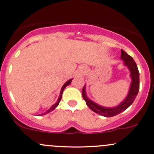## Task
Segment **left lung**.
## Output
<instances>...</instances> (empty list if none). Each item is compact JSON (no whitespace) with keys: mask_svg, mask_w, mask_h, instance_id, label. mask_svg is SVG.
I'll use <instances>...</instances> for the list:
<instances>
[{"mask_svg":"<svg viewBox=\"0 0 154 154\" xmlns=\"http://www.w3.org/2000/svg\"><path fill=\"white\" fill-rule=\"evenodd\" d=\"M121 59L124 60L125 65L128 66L129 70H130L132 83H131L130 89H129V92L127 98L119 106L115 108H105L98 106L86 97L85 86L82 89V97H83L85 101L86 102L87 106L94 112L100 115H103V116L113 117L125 111L133 103L137 94H138V91H139V72H138V66H137L135 60L131 56H129L127 52H125L122 49H121Z\"/></svg>","mask_w":154,"mask_h":154,"instance_id":"1","label":"left lung"}]
</instances>
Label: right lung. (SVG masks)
<instances>
[{
	"label": "right lung",
	"mask_w": 154,
	"mask_h": 154,
	"mask_svg": "<svg viewBox=\"0 0 154 154\" xmlns=\"http://www.w3.org/2000/svg\"><path fill=\"white\" fill-rule=\"evenodd\" d=\"M71 82H72V79H69V81H67V82H66V83L64 84V85H63V87H62V88H61V91H60V97H59V99H58V100H57V103H55V104L54 105H53L52 106H51V108H50L49 109H48V111H47L46 112H45V113H44V114H42V115H45V114H46V113H48V112H51V111L52 110H54V109H55L56 107H57V106H58V104H59V103H60V100H61V97H62V94H63V90H64V88H66V86H67V85H69V84L71 83Z\"/></svg>",
	"instance_id": "1"
}]
</instances>
